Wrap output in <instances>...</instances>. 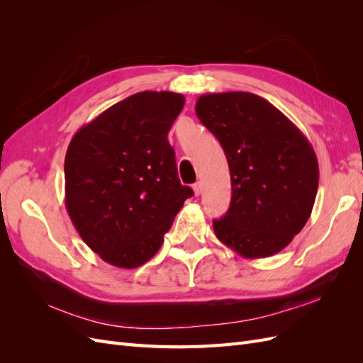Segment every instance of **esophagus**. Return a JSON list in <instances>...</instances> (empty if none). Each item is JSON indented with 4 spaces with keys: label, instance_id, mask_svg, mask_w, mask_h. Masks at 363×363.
<instances>
[{
    "label": "esophagus",
    "instance_id": "obj_1",
    "mask_svg": "<svg viewBox=\"0 0 363 363\" xmlns=\"http://www.w3.org/2000/svg\"><path fill=\"white\" fill-rule=\"evenodd\" d=\"M192 189H194V194L199 196V195H201V192H203V184L200 183V182H196L194 186H192Z\"/></svg>",
    "mask_w": 363,
    "mask_h": 363
}]
</instances>
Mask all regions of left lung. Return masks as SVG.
Segmentation results:
<instances>
[{"instance_id": "8db88e82", "label": "left lung", "mask_w": 363, "mask_h": 363, "mask_svg": "<svg viewBox=\"0 0 363 363\" xmlns=\"http://www.w3.org/2000/svg\"><path fill=\"white\" fill-rule=\"evenodd\" d=\"M195 113L223 145L232 177L216 238L247 259L288 247L309 219L320 180L316 155L295 124L250 92L201 95Z\"/></svg>"}]
</instances>
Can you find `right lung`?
<instances>
[{
    "instance_id": "add662e5",
    "label": "right lung",
    "mask_w": 363,
    "mask_h": 363,
    "mask_svg": "<svg viewBox=\"0 0 363 363\" xmlns=\"http://www.w3.org/2000/svg\"><path fill=\"white\" fill-rule=\"evenodd\" d=\"M184 106L174 92L144 91L83 125L65 157V206L86 245L104 262L133 269L163 244L183 203L168 131Z\"/></svg>"
}]
</instances>
